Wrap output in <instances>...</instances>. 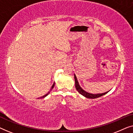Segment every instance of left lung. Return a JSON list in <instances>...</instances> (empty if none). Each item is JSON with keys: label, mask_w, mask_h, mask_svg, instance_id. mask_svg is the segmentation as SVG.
Wrapping results in <instances>:
<instances>
[{"label": "left lung", "mask_w": 133, "mask_h": 133, "mask_svg": "<svg viewBox=\"0 0 133 133\" xmlns=\"http://www.w3.org/2000/svg\"><path fill=\"white\" fill-rule=\"evenodd\" d=\"M74 79H75V87H76V90H77V91L79 92L80 94H82V95L83 96H85V97H87V98H89V99H95V98L101 97V96L105 95V94H107V92H108V91H107V92H104V93L96 94L89 93V92L85 91V90H83V89L81 88V86H80L79 84V82H78L77 77H76L75 74H74Z\"/></svg>", "instance_id": "obj_1"}]
</instances>
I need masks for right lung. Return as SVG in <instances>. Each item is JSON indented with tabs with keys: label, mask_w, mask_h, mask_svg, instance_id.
Wrapping results in <instances>:
<instances>
[{
	"label": "right lung",
	"mask_w": 133,
	"mask_h": 133,
	"mask_svg": "<svg viewBox=\"0 0 133 133\" xmlns=\"http://www.w3.org/2000/svg\"><path fill=\"white\" fill-rule=\"evenodd\" d=\"M54 85H55V83H53V85H52V87H51V89H50V91H49V92H48V93H47V94H45V95H44V96H42V97H41V98H43V97H46V96H48V94H49V93H50V92L51 91V90H52V89L54 88Z\"/></svg>",
	"instance_id": "add662e5"
}]
</instances>
